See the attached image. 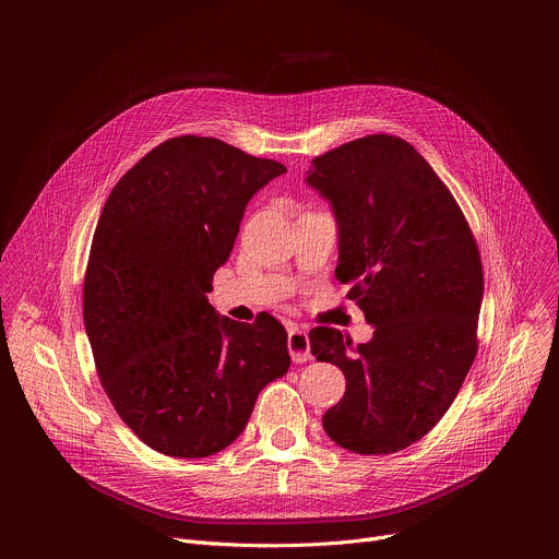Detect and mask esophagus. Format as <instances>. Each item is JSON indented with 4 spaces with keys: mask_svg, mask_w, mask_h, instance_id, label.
Masks as SVG:
<instances>
[{
    "mask_svg": "<svg viewBox=\"0 0 559 559\" xmlns=\"http://www.w3.org/2000/svg\"><path fill=\"white\" fill-rule=\"evenodd\" d=\"M287 349H289V356L294 362H305L311 358V349H309V336L307 332L294 328L289 330V336H287Z\"/></svg>",
    "mask_w": 559,
    "mask_h": 559,
    "instance_id": "esophagus-1",
    "label": "esophagus"
}]
</instances>
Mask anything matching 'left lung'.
Segmentation results:
<instances>
[{"label": "left lung", "mask_w": 559, "mask_h": 559, "mask_svg": "<svg viewBox=\"0 0 559 559\" xmlns=\"http://www.w3.org/2000/svg\"><path fill=\"white\" fill-rule=\"evenodd\" d=\"M307 183L332 203L336 278L373 325L356 347L332 328L309 332L316 360L347 380L323 427L354 453L407 449L447 414L477 354L480 252L449 188L401 136L369 134L316 156Z\"/></svg>", "instance_id": "8db88e82"}]
</instances>
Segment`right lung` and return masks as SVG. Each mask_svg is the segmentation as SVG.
Instances as JSON below:
<instances>
[{
  "mask_svg": "<svg viewBox=\"0 0 559 559\" xmlns=\"http://www.w3.org/2000/svg\"><path fill=\"white\" fill-rule=\"evenodd\" d=\"M287 168L214 136H175L112 188L86 278L84 325L104 391L150 449L207 457L246 429L261 389L287 373V332L207 302L248 201Z\"/></svg>",
  "mask_w": 559,
  "mask_h": 559,
  "instance_id": "obj_1",
  "label": "right lung"
}]
</instances>
